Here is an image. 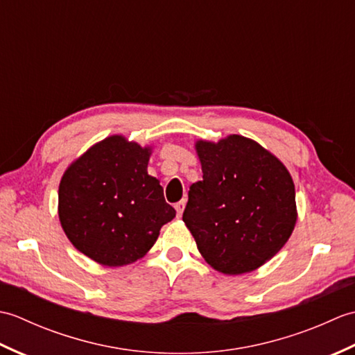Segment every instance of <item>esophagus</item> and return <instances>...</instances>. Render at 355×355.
Returning <instances> with one entry per match:
<instances>
[{
	"mask_svg": "<svg viewBox=\"0 0 355 355\" xmlns=\"http://www.w3.org/2000/svg\"><path fill=\"white\" fill-rule=\"evenodd\" d=\"M184 205H186V201L184 200H182V201H178V202H175V210H177V216H182V214H183V209H184Z\"/></svg>",
	"mask_w": 355,
	"mask_h": 355,
	"instance_id": "obj_1",
	"label": "esophagus"
}]
</instances>
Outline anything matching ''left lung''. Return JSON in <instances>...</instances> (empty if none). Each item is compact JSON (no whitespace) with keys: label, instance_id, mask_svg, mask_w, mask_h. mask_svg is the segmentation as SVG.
Segmentation results:
<instances>
[{"label":"left lung","instance_id":"obj_1","mask_svg":"<svg viewBox=\"0 0 355 355\" xmlns=\"http://www.w3.org/2000/svg\"><path fill=\"white\" fill-rule=\"evenodd\" d=\"M202 180L189 189L183 221L210 267L243 275L281 250L297 221L285 164L258 141L230 134L197 140Z\"/></svg>","mask_w":355,"mask_h":355}]
</instances>
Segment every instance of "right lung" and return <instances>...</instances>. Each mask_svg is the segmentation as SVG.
<instances>
[{"instance_id":"right-lung-1","label":"right lung","mask_w":355,"mask_h":355,"mask_svg":"<svg viewBox=\"0 0 355 355\" xmlns=\"http://www.w3.org/2000/svg\"><path fill=\"white\" fill-rule=\"evenodd\" d=\"M153 146L122 134L94 143L73 160L59 183L58 215L80 253L105 267L143 258L175 218L160 182L148 173Z\"/></svg>"}]
</instances>
